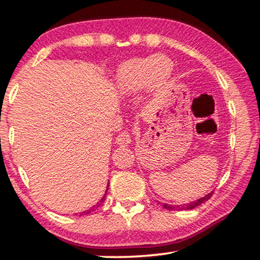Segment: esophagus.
I'll use <instances>...</instances> for the list:
<instances>
[{"label":"esophagus","mask_w":260,"mask_h":260,"mask_svg":"<svg viewBox=\"0 0 260 260\" xmlns=\"http://www.w3.org/2000/svg\"><path fill=\"white\" fill-rule=\"evenodd\" d=\"M116 142L117 144H119V146H122V147L128 146V144L132 142V136L128 132H122V133H120L117 136Z\"/></svg>","instance_id":"obj_1"}]
</instances>
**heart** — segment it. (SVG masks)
Returning a JSON list of instances; mask_svg holds the SVG:
<instances>
[{
    "label": "heart",
    "mask_w": 260,
    "mask_h": 260,
    "mask_svg": "<svg viewBox=\"0 0 260 260\" xmlns=\"http://www.w3.org/2000/svg\"><path fill=\"white\" fill-rule=\"evenodd\" d=\"M173 64L165 56L138 57L125 61L117 74V88L121 94L133 95L150 83L159 87L171 77Z\"/></svg>",
    "instance_id": "b5f03b06"
}]
</instances>
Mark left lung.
Segmentation results:
<instances>
[{
    "mask_svg": "<svg viewBox=\"0 0 260 260\" xmlns=\"http://www.w3.org/2000/svg\"><path fill=\"white\" fill-rule=\"evenodd\" d=\"M213 195V191H211L210 193H208V195H205L204 197H201L200 200L197 201H193L191 202V203L189 204H184V205H169V204H162L161 206L166 210H175V209H179V210H191V209H195L196 206L201 205L202 203H204L205 201H208L211 196Z\"/></svg>",
    "mask_w": 260,
    "mask_h": 260,
    "instance_id": "obj_1",
    "label": "left lung"
}]
</instances>
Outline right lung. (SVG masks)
<instances>
[{
	"label": "right lung",
	"instance_id": "add662e5",
	"mask_svg": "<svg viewBox=\"0 0 260 260\" xmlns=\"http://www.w3.org/2000/svg\"><path fill=\"white\" fill-rule=\"evenodd\" d=\"M108 187H109V184H108ZM108 189H109V188H107V191H108ZM107 191H105V193H104V196L102 197V199H101V201L99 202V203H98V204H96V205H94V206H93V208H91V209H89V210H87V211H83V212H81V213H80V215L89 214L90 212H93V211H94V209L96 208V206H98V208H99V206H100L101 204H102V203H103V202H104V200H105V196H107Z\"/></svg>",
	"mask_w": 260,
	"mask_h": 260
}]
</instances>
